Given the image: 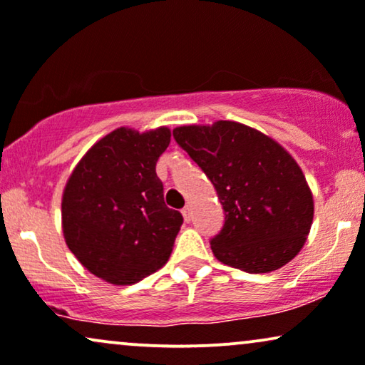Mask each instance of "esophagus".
<instances>
[{
	"mask_svg": "<svg viewBox=\"0 0 365 365\" xmlns=\"http://www.w3.org/2000/svg\"><path fill=\"white\" fill-rule=\"evenodd\" d=\"M182 214H183V219H185L187 222H190V219H192V207L187 205L185 209L182 210Z\"/></svg>",
	"mask_w": 365,
	"mask_h": 365,
	"instance_id": "34e87169",
	"label": "esophagus"
}]
</instances>
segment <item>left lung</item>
Listing matches in <instances>:
<instances>
[{
  "label": "left lung",
  "mask_w": 365,
  "mask_h": 365,
  "mask_svg": "<svg viewBox=\"0 0 365 365\" xmlns=\"http://www.w3.org/2000/svg\"><path fill=\"white\" fill-rule=\"evenodd\" d=\"M173 138L209 177L225 212L210 239L217 259L269 273L298 255L313 222V195L283 146L236 121L180 126Z\"/></svg>",
  "instance_id": "left-lung-1"
}]
</instances>
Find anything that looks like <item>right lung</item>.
I'll list each match as a JSON object with an SVG mask.
<instances>
[{
    "label": "right lung",
    "instance_id": "add662e5",
    "mask_svg": "<svg viewBox=\"0 0 365 365\" xmlns=\"http://www.w3.org/2000/svg\"><path fill=\"white\" fill-rule=\"evenodd\" d=\"M170 138L165 126L146 133L114 129L67 180L63 237L81 264L110 284L138 283L172 255L183 217L165 204L156 175Z\"/></svg>",
    "mask_w": 365,
    "mask_h": 365
}]
</instances>
